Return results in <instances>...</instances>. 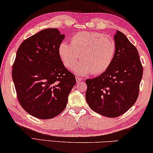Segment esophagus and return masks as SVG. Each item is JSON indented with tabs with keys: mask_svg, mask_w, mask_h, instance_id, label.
<instances>
[{
	"mask_svg": "<svg viewBox=\"0 0 153 153\" xmlns=\"http://www.w3.org/2000/svg\"><path fill=\"white\" fill-rule=\"evenodd\" d=\"M81 80H82V79L80 78V77H78V76L76 77V81L77 83H79Z\"/></svg>",
	"mask_w": 153,
	"mask_h": 153,
	"instance_id": "esophagus-1",
	"label": "esophagus"
}]
</instances>
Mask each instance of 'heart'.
Returning a JSON list of instances; mask_svg holds the SVG:
<instances>
[{"instance_id": "b5f03b06", "label": "heart", "mask_w": 153, "mask_h": 153, "mask_svg": "<svg viewBox=\"0 0 153 153\" xmlns=\"http://www.w3.org/2000/svg\"><path fill=\"white\" fill-rule=\"evenodd\" d=\"M116 51L114 39L97 32L78 33L71 38L70 44L62 42L58 47V53L66 68H72L80 58L73 71L81 75L105 72L114 61Z\"/></svg>"}]
</instances>
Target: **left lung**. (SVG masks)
Wrapping results in <instances>:
<instances>
[{
	"mask_svg": "<svg viewBox=\"0 0 153 153\" xmlns=\"http://www.w3.org/2000/svg\"><path fill=\"white\" fill-rule=\"evenodd\" d=\"M116 51L109 68L92 79H86L85 99L97 114L116 118L125 114L137 101L143 67L138 51L127 37L117 30Z\"/></svg>",
	"mask_w": 153,
	"mask_h": 153,
	"instance_id": "left-lung-1",
	"label": "left lung"
}]
</instances>
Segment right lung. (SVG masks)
<instances>
[{"mask_svg": "<svg viewBox=\"0 0 153 153\" xmlns=\"http://www.w3.org/2000/svg\"><path fill=\"white\" fill-rule=\"evenodd\" d=\"M65 38L57 28H47L25 39L12 67L19 102L31 116L53 118L66 107L76 84L74 75L65 68L58 47Z\"/></svg>", "mask_w": 153, "mask_h": 153, "instance_id": "obj_1", "label": "right lung"}]
</instances>
